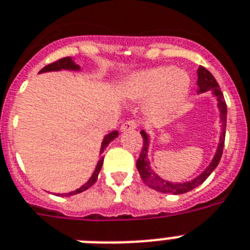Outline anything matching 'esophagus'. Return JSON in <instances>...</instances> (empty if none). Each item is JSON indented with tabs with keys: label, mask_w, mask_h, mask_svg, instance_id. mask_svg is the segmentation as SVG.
Returning a JSON list of instances; mask_svg holds the SVG:
<instances>
[{
	"label": "esophagus",
	"mask_w": 250,
	"mask_h": 250,
	"mask_svg": "<svg viewBox=\"0 0 250 250\" xmlns=\"http://www.w3.org/2000/svg\"><path fill=\"white\" fill-rule=\"evenodd\" d=\"M138 127V124L135 123V121L130 120V121H126V123H124L123 125H121V130L123 131H130V130H135Z\"/></svg>",
	"instance_id": "1"
}]
</instances>
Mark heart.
Returning a JSON list of instances; mask_svg holds the SVG:
<instances>
[{
    "instance_id": "1",
    "label": "heart",
    "mask_w": 250,
    "mask_h": 250,
    "mask_svg": "<svg viewBox=\"0 0 250 250\" xmlns=\"http://www.w3.org/2000/svg\"><path fill=\"white\" fill-rule=\"evenodd\" d=\"M189 86L190 78L184 70L160 66L130 75L120 92L127 100H148L150 112L164 115L184 100Z\"/></svg>"
}]
</instances>
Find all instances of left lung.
Returning <instances> with one entry per match:
<instances>
[{
    "label": "left lung",
    "instance_id": "8db88e82",
    "mask_svg": "<svg viewBox=\"0 0 250 250\" xmlns=\"http://www.w3.org/2000/svg\"><path fill=\"white\" fill-rule=\"evenodd\" d=\"M198 93L207 92V90H211L212 94H213L216 98H217L218 102V108H220V117H221V135H220V143H218L217 150H216V154H214L213 160L209 164V166L206 168V170L202 172L201 175L195 179H193L191 181H187V183H170V181H166L165 179L158 176L157 174H154L153 170L150 168L149 161H148V147H149V137L148 134L142 130L140 134L143 137V148H142V152L139 154V158L137 161V168L139 171V175L142 177V180L146 183L149 188L154 189V190L161 191V193H167V194H184L188 191L193 190L194 188L199 187L202 183L206 181L209 175L212 174V171L217 167L218 162L221 160L222 150H224L225 146V133H226V119H228V106H226V102H225L224 94H222L221 89H220V85L216 82V79L213 78L209 71H208L206 67L203 66H199L198 69Z\"/></svg>",
    "mask_w": 250,
    "mask_h": 250
}]
</instances>
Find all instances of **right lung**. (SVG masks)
Here are the masks:
<instances>
[{"label":"right lung","mask_w":250,"mask_h":250,"mask_svg":"<svg viewBox=\"0 0 250 250\" xmlns=\"http://www.w3.org/2000/svg\"><path fill=\"white\" fill-rule=\"evenodd\" d=\"M59 70H80V67L76 65L75 62H74L71 57H63V59H60V60H57V61H55V62L44 66V67H43V69L41 70L39 73H47V71H59ZM117 135H119V133H117L116 130H115V131H111L110 134H107L102 142L101 154L103 153V150L106 149L107 146H108V144H110L111 142H112V140L117 137ZM102 165H103V156H101L100 161H98V164H97V166H96V170H94V172H93V175L90 176L89 180L86 181L83 187H80L79 189H76V190H74V191H70V193H65V194H60V195H61V197H70V195L78 194V193H82V191L86 190L88 188L92 187V185L97 181V179H98V174H100L101 168H102Z\"/></svg>","instance_id":"1"}]
</instances>
